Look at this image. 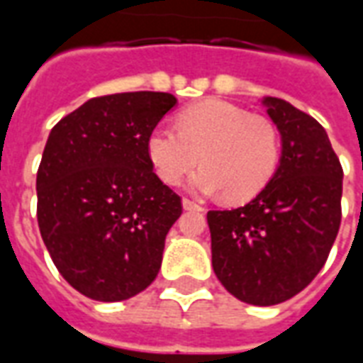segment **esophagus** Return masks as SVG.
I'll list each match as a JSON object with an SVG mask.
<instances>
[{"mask_svg": "<svg viewBox=\"0 0 363 363\" xmlns=\"http://www.w3.org/2000/svg\"><path fill=\"white\" fill-rule=\"evenodd\" d=\"M182 206H184V210H204V206L190 200V198H182Z\"/></svg>", "mask_w": 363, "mask_h": 363, "instance_id": "1", "label": "esophagus"}]
</instances>
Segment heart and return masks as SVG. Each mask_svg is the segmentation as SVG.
<instances>
[{
    "mask_svg": "<svg viewBox=\"0 0 363 363\" xmlns=\"http://www.w3.org/2000/svg\"><path fill=\"white\" fill-rule=\"evenodd\" d=\"M147 157L165 184L192 177L200 192H220L229 202H247L267 189L281 157L280 130L274 120L239 104L208 99L177 116V128L155 126L147 135Z\"/></svg>",
    "mask_w": 363,
    "mask_h": 363,
    "instance_id": "1",
    "label": "heart"
}]
</instances>
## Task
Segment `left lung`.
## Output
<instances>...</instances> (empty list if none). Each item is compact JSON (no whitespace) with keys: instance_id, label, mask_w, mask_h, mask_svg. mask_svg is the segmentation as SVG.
<instances>
[{"instance_id":"obj_1","label":"left lung","mask_w":363,"mask_h":363,"mask_svg":"<svg viewBox=\"0 0 363 363\" xmlns=\"http://www.w3.org/2000/svg\"><path fill=\"white\" fill-rule=\"evenodd\" d=\"M281 159L267 189L235 210H210L212 267L231 296L276 305L297 296L328 259L342 220V165L317 120L268 96Z\"/></svg>"}]
</instances>
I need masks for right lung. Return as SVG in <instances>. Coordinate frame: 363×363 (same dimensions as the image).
Listing matches in <instances>:
<instances>
[{"label":"right lung","mask_w":363,"mask_h":363,"mask_svg":"<svg viewBox=\"0 0 363 363\" xmlns=\"http://www.w3.org/2000/svg\"><path fill=\"white\" fill-rule=\"evenodd\" d=\"M171 93L89 99L52 128L36 173V218L58 272L96 301L134 297L155 280L181 196L153 173L147 135Z\"/></svg>","instance_id":"right-lung-1"}]
</instances>
